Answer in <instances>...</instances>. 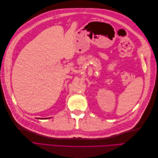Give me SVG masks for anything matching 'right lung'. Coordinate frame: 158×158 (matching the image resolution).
<instances>
[{"label": "right lung", "mask_w": 158, "mask_h": 158, "mask_svg": "<svg viewBox=\"0 0 158 158\" xmlns=\"http://www.w3.org/2000/svg\"><path fill=\"white\" fill-rule=\"evenodd\" d=\"M41 119H42V118H41Z\"/></svg>", "instance_id": "1"}]
</instances>
